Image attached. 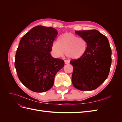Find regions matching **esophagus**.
I'll return each mask as SVG.
<instances>
[{"instance_id":"34e87169","label":"esophagus","mask_w":122,"mask_h":122,"mask_svg":"<svg viewBox=\"0 0 122 122\" xmlns=\"http://www.w3.org/2000/svg\"><path fill=\"white\" fill-rule=\"evenodd\" d=\"M69 61H66V60H65V64H69Z\"/></svg>"}]
</instances>
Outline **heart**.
<instances>
[{"label":"heart","mask_w":122,"mask_h":122,"mask_svg":"<svg viewBox=\"0 0 122 122\" xmlns=\"http://www.w3.org/2000/svg\"><path fill=\"white\" fill-rule=\"evenodd\" d=\"M87 49L86 41L70 32L61 35L57 42L52 45L51 50L56 57L67 56L72 60H78L86 54Z\"/></svg>","instance_id":"obj_1"}]
</instances>
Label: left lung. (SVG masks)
<instances>
[{
	"label": "left lung",
	"instance_id": "obj_1",
	"mask_svg": "<svg viewBox=\"0 0 122 122\" xmlns=\"http://www.w3.org/2000/svg\"><path fill=\"white\" fill-rule=\"evenodd\" d=\"M87 43V51L78 60H71L72 82L80 91L96 89L107 79L112 64V50L107 38L98 30H76Z\"/></svg>",
	"mask_w": 122,
	"mask_h": 122
}]
</instances>
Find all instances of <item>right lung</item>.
Listing matches in <instances>:
<instances>
[{
    "instance_id": "add662e5",
    "label": "right lung",
    "mask_w": 122,
    "mask_h": 122,
    "mask_svg": "<svg viewBox=\"0 0 122 122\" xmlns=\"http://www.w3.org/2000/svg\"><path fill=\"white\" fill-rule=\"evenodd\" d=\"M57 35L53 27L39 25L20 40L15 67L21 82L33 92L42 93L50 90L55 74L64 66L63 60L53 58L50 53Z\"/></svg>"
}]
</instances>
